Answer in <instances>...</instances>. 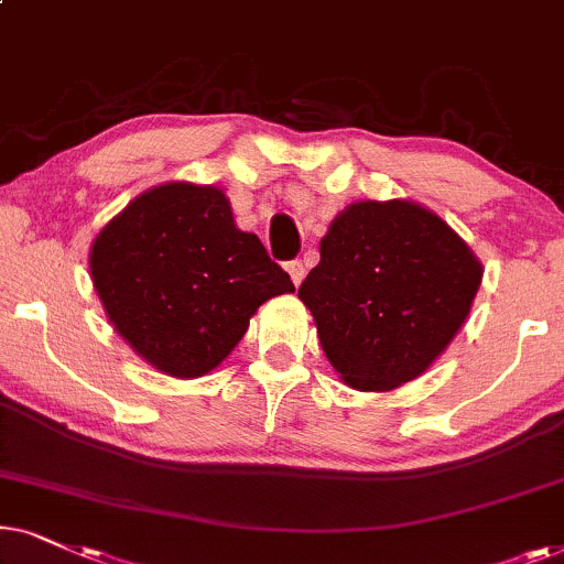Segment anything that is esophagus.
<instances>
[{"instance_id": "esophagus-1", "label": "esophagus", "mask_w": 564, "mask_h": 564, "mask_svg": "<svg viewBox=\"0 0 564 564\" xmlns=\"http://www.w3.org/2000/svg\"><path fill=\"white\" fill-rule=\"evenodd\" d=\"M286 270H289L291 281H294V286H299V283L304 281L306 268H304V262H302V260H291V262H286Z\"/></svg>"}]
</instances>
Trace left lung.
I'll use <instances>...</instances> for the list:
<instances>
[{"instance_id": "left-lung-1", "label": "left lung", "mask_w": 564, "mask_h": 564, "mask_svg": "<svg viewBox=\"0 0 564 564\" xmlns=\"http://www.w3.org/2000/svg\"><path fill=\"white\" fill-rule=\"evenodd\" d=\"M482 262L415 200H356L329 224L299 289L345 384L389 392L417 379L469 317Z\"/></svg>"}]
</instances>
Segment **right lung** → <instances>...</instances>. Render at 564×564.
Masks as SVG:
<instances>
[{"mask_svg": "<svg viewBox=\"0 0 564 564\" xmlns=\"http://www.w3.org/2000/svg\"><path fill=\"white\" fill-rule=\"evenodd\" d=\"M89 275L116 333L175 379L212 373L258 306L294 291L221 187L195 183L149 187L112 216L89 247Z\"/></svg>", "mask_w": 564, "mask_h": 564, "instance_id": "obj_1", "label": "right lung"}]
</instances>
